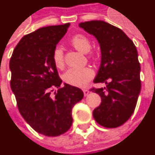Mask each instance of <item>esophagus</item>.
Instances as JSON below:
<instances>
[{
	"label": "esophagus",
	"mask_w": 155,
	"mask_h": 155,
	"mask_svg": "<svg viewBox=\"0 0 155 155\" xmlns=\"http://www.w3.org/2000/svg\"><path fill=\"white\" fill-rule=\"evenodd\" d=\"M83 92H84V96H86L89 93H90V91H89L88 89H84V90H83Z\"/></svg>",
	"instance_id": "obj_1"
}]
</instances>
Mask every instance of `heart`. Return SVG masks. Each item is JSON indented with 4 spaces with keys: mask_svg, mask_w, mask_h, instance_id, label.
Here are the masks:
<instances>
[{
    "mask_svg": "<svg viewBox=\"0 0 155 155\" xmlns=\"http://www.w3.org/2000/svg\"><path fill=\"white\" fill-rule=\"evenodd\" d=\"M71 44L82 53H88L91 48V43L88 38L83 34H77L71 38ZM53 61L55 66L61 69L64 65V51L61 47H56L53 52ZM94 76V71L89 67L70 68L64 74V81L69 85L84 87Z\"/></svg>",
    "mask_w": 155,
    "mask_h": 155,
    "instance_id": "heart-1",
    "label": "heart"
}]
</instances>
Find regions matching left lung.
I'll list each match as a JSON object with an SVG mask.
<instances>
[{"label": "left lung", "mask_w": 155, "mask_h": 155, "mask_svg": "<svg viewBox=\"0 0 155 155\" xmlns=\"http://www.w3.org/2000/svg\"><path fill=\"white\" fill-rule=\"evenodd\" d=\"M79 26L96 37L101 51V66L94 82L106 83L107 86L91 89L101 98L93 117L105 127H117L134 113L141 90L137 48L121 29L106 21H85Z\"/></svg>", "instance_id": "8db88e82"}]
</instances>
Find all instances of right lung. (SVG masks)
I'll return each mask as SVG.
<instances>
[{"instance_id":"obj_1","label":"right lung","mask_w":155,"mask_h":155,"mask_svg":"<svg viewBox=\"0 0 155 155\" xmlns=\"http://www.w3.org/2000/svg\"><path fill=\"white\" fill-rule=\"evenodd\" d=\"M69 27H44L25 35L10 59L11 88L18 110L34 130L49 137L70 129L72 108L84 96L81 89L69 84L60 88L62 80L53 61L54 49Z\"/></svg>"}]
</instances>
